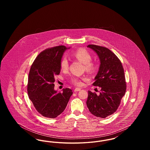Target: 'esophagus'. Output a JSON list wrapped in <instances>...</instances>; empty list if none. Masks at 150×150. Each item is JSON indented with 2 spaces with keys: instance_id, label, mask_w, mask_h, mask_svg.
<instances>
[{
  "instance_id": "34e87169",
  "label": "esophagus",
  "mask_w": 150,
  "mask_h": 150,
  "mask_svg": "<svg viewBox=\"0 0 150 150\" xmlns=\"http://www.w3.org/2000/svg\"><path fill=\"white\" fill-rule=\"evenodd\" d=\"M81 90V89L80 88H76L75 89H74V92H78V91H80Z\"/></svg>"
}]
</instances>
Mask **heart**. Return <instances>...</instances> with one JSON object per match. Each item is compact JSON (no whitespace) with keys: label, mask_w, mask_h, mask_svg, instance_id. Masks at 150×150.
<instances>
[{"label":"heart","mask_w":150,"mask_h":150,"mask_svg":"<svg viewBox=\"0 0 150 150\" xmlns=\"http://www.w3.org/2000/svg\"><path fill=\"white\" fill-rule=\"evenodd\" d=\"M71 56L81 62L84 66L86 71L89 73H93L97 69V64L92 61V57L91 54L86 50L79 48L71 54ZM69 62L67 58L64 56L60 62V67L62 71H67L69 69ZM86 80V76H77L73 75L69 79V82L76 86L83 85V81Z\"/></svg>","instance_id":"heart-1"}]
</instances>
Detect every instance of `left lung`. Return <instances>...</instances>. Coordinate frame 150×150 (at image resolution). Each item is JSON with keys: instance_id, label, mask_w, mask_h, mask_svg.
<instances>
[{"instance_id": "1", "label": "left lung", "mask_w": 150, "mask_h": 150, "mask_svg": "<svg viewBox=\"0 0 150 150\" xmlns=\"http://www.w3.org/2000/svg\"><path fill=\"white\" fill-rule=\"evenodd\" d=\"M100 57V69L93 86L100 87V94L88 91L86 106L94 116L105 118L117 110L127 89L124 70L120 60L107 48L89 44Z\"/></svg>"}]
</instances>
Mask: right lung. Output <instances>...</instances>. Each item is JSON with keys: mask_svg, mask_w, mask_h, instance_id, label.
Wrapping results in <instances>:
<instances>
[{"mask_svg": "<svg viewBox=\"0 0 150 150\" xmlns=\"http://www.w3.org/2000/svg\"><path fill=\"white\" fill-rule=\"evenodd\" d=\"M66 49L65 46L59 45L43 50L35 59L29 71V99L37 111L45 117L55 118L63 112L72 94L70 88L59 93L54 90V76L60 73V62Z\"/></svg>", "mask_w": 150, "mask_h": 150, "instance_id": "1", "label": "right lung"}]
</instances>
